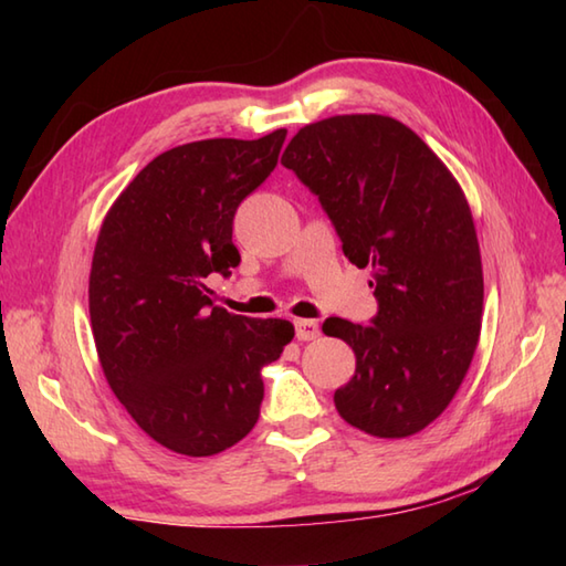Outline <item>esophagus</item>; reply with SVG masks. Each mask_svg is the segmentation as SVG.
<instances>
[{"label": "esophagus", "instance_id": "1", "mask_svg": "<svg viewBox=\"0 0 566 566\" xmlns=\"http://www.w3.org/2000/svg\"><path fill=\"white\" fill-rule=\"evenodd\" d=\"M294 328H296V338L298 340H316L321 335V326L316 321H304L298 318L294 321Z\"/></svg>", "mask_w": 566, "mask_h": 566}]
</instances>
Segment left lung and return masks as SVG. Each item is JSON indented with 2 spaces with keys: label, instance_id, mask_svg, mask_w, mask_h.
I'll return each instance as SVG.
<instances>
[{
  "label": "left lung",
  "instance_id": "obj_1",
  "mask_svg": "<svg viewBox=\"0 0 566 566\" xmlns=\"http://www.w3.org/2000/svg\"><path fill=\"white\" fill-rule=\"evenodd\" d=\"M282 165L318 197L345 258L371 270L379 302L369 326L323 323L357 359L335 408L367 436H416L454 399L482 333L484 272L464 191L411 128L381 114L304 126Z\"/></svg>",
  "mask_w": 566,
  "mask_h": 566
}]
</instances>
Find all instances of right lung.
<instances>
[{
    "label": "right lung",
    "instance_id": "add662e5",
    "mask_svg": "<svg viewBox=\"0 0 566 566\" xmlns=\"http://www.w3.org/2000/svg\"><path fill=\"white\" fill-rule=\"evenodd\" d=\"M286 128L165 150L106 211L90 272L94 345L116 399L163 448L209 457L255 428L260 369L292 343L284 318L213 306L207 276L238 268L233 216L274 170Z\"/></svg>",
    "mask_w": 566,
    "mask_h": 566
}]
</instances>
